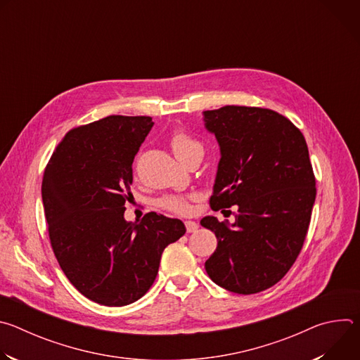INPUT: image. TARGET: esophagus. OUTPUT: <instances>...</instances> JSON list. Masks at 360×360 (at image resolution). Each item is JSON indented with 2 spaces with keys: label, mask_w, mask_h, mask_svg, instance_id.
<instances>
[{
  "label": "esophagus",
  "mask_w": 360,
  "mask_h": 360,
  "mask_svg": "<svg viewBox=\"0 0 360 360\" xmlns=\"http://www.w3.org/2000/svg\"><path fill=\"white\" fill-rule=\"evenodd\" d=\"M185 226H186V231L188 233H192V232H196L198 231V224L195 221H185Z\"/></svg>",
  "instance_id": "34e87169"
}]
</instances>
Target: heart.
<instances>
[{"label": "heart", "instance_id": "heart-1", "mask_svg": "<svg viewBox=\"0 0 360 360\" xmlns=\"http://www.w3.org/2000/svg\"><path fill=\"white\" fill-rule=\"evenodd\" d=\"M169 145L175 153V157L179 161H184L188 155H191L192 152L202 149L200 143L196 139H193L191 135L185 134L184 131L174 132L169 139ZM160 205L164 210H168V211L176 212V214H186L189 211L188 199L185 196H179V195L165 196L160 200Z\"/></svg>", "mask_w": 360, "mask_h": 360}]
</instances>
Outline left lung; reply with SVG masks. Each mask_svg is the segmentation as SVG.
Listing matches in <instances>:
<instances>
[{"instance_id":"left-lung-1","label":"left lung","mask_w":360,"mask_h":360,"mask_svg":"<svg viewBox=\"0 0 360 360\" xmlns=\"http://www.w3.org/2000/svg\"><path fill=\"white\" fill-rule=\"evenodd\" d=\"M221 150L211 208L238 205L235 222L205 217L218 245L205 262L221 288L252 295L278 283L295 264L309 228L316 182L302 132L256 107L203 111Z\"/></svg>"}]
</instances>
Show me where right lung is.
Here are the masks:
<instances>
[{"label": "right lung", "mask_w": 360, "mask_h": 360, "mask_svg": "<svg viewBox=\"0 0 360 360\" xmlns=\"http://www.w3.org/2000/svg\"><path fill=\"white\" fill-rule=\"evenodd\" d=\"M153 127L150 117L110 115L71 129L42 179L49 240L70 282L88 299L125 306L152 286L164 249L185 232L157 212L124 218L132 162Z\"/></svg>", "instance_id": "right-lung-1"}]
</instances>
